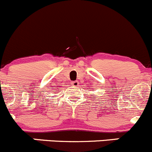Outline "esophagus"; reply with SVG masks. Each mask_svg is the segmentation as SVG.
<instances>
[{
  "label": "esophagus",
  "mask_w": 152,
  "mask_h": 152,
  "mask_svg": "<svg viewBox=\"0 0 152 152\" xmlns=\"http://www.w3.org/2000/svg\"><path fill=\"white\" fill-rule=\"evenodd\" d=\"M71 84L73 85V87H78V85H79V82H77V81H74V82H72Z\"/></svg>",
  "instance_id": "obj_1"
}]
</instances>
